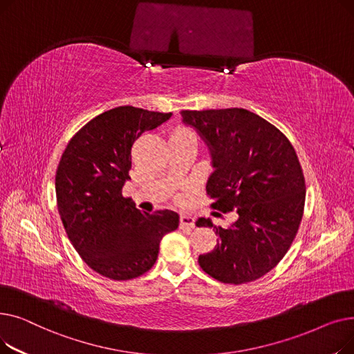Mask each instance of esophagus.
<instances>
[{"label": "esophagus", "instance_id": "1", "mask_svg": "<svg viewBox=\"0 0 354 354\" xmlns=\"http://www.w3.org/2000/svg\"><path fill=\"white\" fill-rule=\"evenodd\" d=\"M180 228H194L195 227V218L189 215H180L179 218Z\"/></svg>", "mask_w": 354, "mask_h": 354}]
</instances>
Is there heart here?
Segmentation results:
<instances>
[{"instance_id": "heart-1", "label": "heart", "mask_w": 354, "mask_h": 354, "mask_svg": "<svg viewBox=\"0 0 354 354\" xmlns=\"http://www.w3.org/2000/svg\"><path fill=\"white\" fill-rule=\"evenodd\" d=\"M178 132H188V133H192L191 130H188V129H180V130H178Z\"/></svg>"}]
</instances>
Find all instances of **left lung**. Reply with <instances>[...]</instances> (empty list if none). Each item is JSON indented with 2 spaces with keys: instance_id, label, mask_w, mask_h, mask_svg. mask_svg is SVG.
<instances>
[{
  "instance_id": "obj_1",
  "label": "left lung",
  "mask_w": 354,
  "mask_h": 354,
  "mask_svg": "<svg viewBox=\"0 0 354 354\" xmlns=\"http://www.w3.org/2000/svg\"><path fill=\"white\" fill-rule=\"evenodd\" d=\"M182 118L209 147L211 208L238 214L227 228H216L209 218L196 221L219 235L198 263L221 283L255 281L281 261L299 231L306 202L299 158L281 130L250 110H183Z\"/></svg>"
}]
</instances>
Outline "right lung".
<instances>
[{"mask_svg":"<svg viewBox=\"0 0 354 354\" xmlns=\"http://www.w3.org/2000/svg\"><path fill=\"white\" fill-rule=\"evenodd\" d=\"M171 116L115 107L86 123L62 155L55 195L66 234L83 261L110 280H132L151 270L162 236L179 225L176 212H140L122 195L135 140Z\"/></svg>","mask_w":354,"mask_h":354,"instance_id":"1","label":"right lung"}]
</instances>
